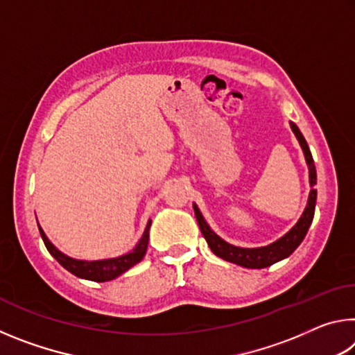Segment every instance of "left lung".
Here are the masks:
<instances>
[{"label":"left lung","mask_w":355,"mask_h":355,"mask_svg":"<svg viewBox=\"0 0 355 355\" xmlns=\"http://www.w3.org/2000/svg\"><path fill=\"white\" fill-rule=\"evenodd\" d=\"M290 127L293 130L294 136H296V139L299 141L300 148H302L304 152L305 163L309 166V178H310V188H311L309 194L307 207H305L302 216H300L299 220L296 222V225L290 228V232H286L282 238L275 239L274 243L268 245H261V248H252V249L238 248V245L227 243L219 235H216V233L211 230V227L207 224V220L202 216L199 207H197L196 203H192L202 235L205 236L209 249L213 250V254L222 258V260L235 263V264H239V266L250 268V269L268 268L271 266V264L284 260L286 257H290L293 252L297 249V245L302 243L305 235H307L309 228L311 225V220H313L315 207H316V189H315L316 169H315L313 158H311L310 148L307 146V141H305V137L302 136V133H300L297 125L290 122Z\"/></svg>","instance_id":"1"}]
</instances>
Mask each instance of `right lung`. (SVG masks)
I'll return each instance as SVG.
<instances>
[{"label": "right lung", "mask_w": 355, "mask_h": 355, "mask_svg": "<svg viewBox=\"0 0 355 355\" xmlns=\"http://www.w3.org/2000/svg\"><path fill=\"white\" fill-rule=\"evenodd\" d=\"M150 225H152V219H148L146 230H144L141 239L135 245V249L130 250L128 254H123L116 258H105V260H94V261L76 260V258L65 255L64 252L59 250L56 245L48 239V236L45 235V232L42 230L40 225H39V232H40L42 239H44L46 250L50 252V254L59 261V264L67 269L69 272H71L80 279L92 280V282H110L112 279L119 277V275H122L123 272H127L130 268H133L135 264H137L142 260L148 245Z\"/></svg>", "instance_id": "obj_1"}]
</instances>
